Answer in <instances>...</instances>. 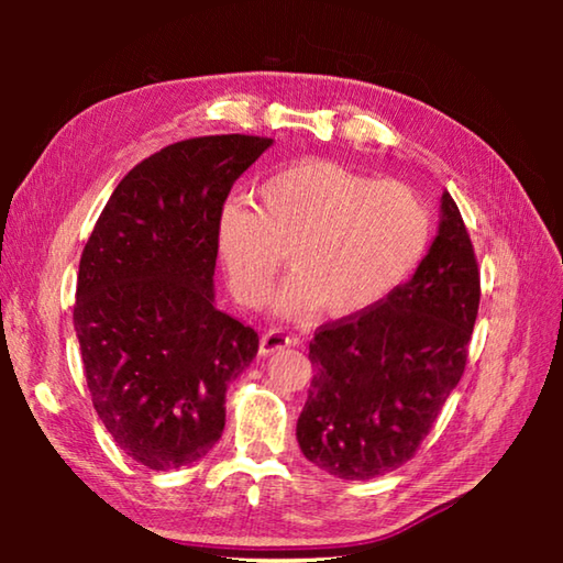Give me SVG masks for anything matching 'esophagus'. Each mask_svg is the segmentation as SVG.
I'll list each match as a JSON object with an SVG mask.
<instances>
[{
	"instance_id": "esophagus-1",
	"label": "esophagus",
	"mask_w": 563,
	"mask_h": 563,
	"mask_svg": "<svg viewBox=\"0 0 563 563\" xmlns=\"http://www.w3.org/2000/svg\"><path fill=\"white\" fill-rule=\"evenodd\" d=\"M298 338L295 335H288V332L283 330H268L265 335L261 338V355H273V352L278 350H285V347H292L298 345Z\"/></svg>"
}]
</instances>
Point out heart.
I'll return each instance as SVG.
<instances>
[{"mask_svg":"<svg viewBox=\"0 0 563 563\" xmlns=\"http://www.w3.org/2000/svg\"><path fill=\"white\" fill-rule=\"evenodd\" d=\"M255 196V208H223L218 255L233 298L261 308L290 253L295 275L275 302L288 318L322 305L332 318L375 308L415 268L430 235V213L412 188L332 161L285 166Z\"/></svg>","mask_w":563,"mask_h":563,"instance_id":"heart-1","label":"heart"}]
</instances>
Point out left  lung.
I'll return each instance as SVG.
<instances>
[{"label":"left lung","mask_w":563,"mask_h":563,"mask_svg":"<svg viewBox=\"0 0 563 563\" xmlns=\"http://www.w3.org/2000/svg\"><path fill=\"white\" fill-rule=\"evenodd\" d=\"M479 295L474 245L444 190L440 231L412 278L312 338L302 454L340 479H373L412 460L464 375Z\"/></svg>","instance_id":"8db88e82"}]
</instances>
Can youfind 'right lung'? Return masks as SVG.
<instances>
[{"instance_id": "obj_1", "label": "right lung", "mask_w": 563, "mask_h": 563, "mask_svg": "<svg viewBox=\"0 0 563 563\" xmlns=\"http://www.w3.org/2000/svg\"><path fill=\"white\" fill-rule=\"evenodd\" d=\"M273 139L223 133L133 166L84 245L74 328L91 402L131 460L168 472L221 440L258 332L216 308L218 221Z\"/></svg>"}]
</instances>
